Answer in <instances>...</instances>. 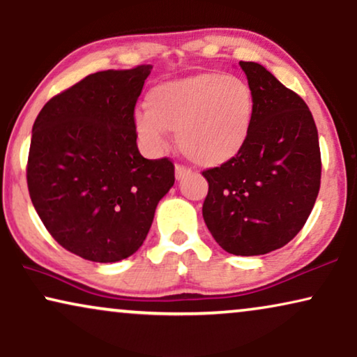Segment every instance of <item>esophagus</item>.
Wrapping results in <instances>:
<instances>
[{
    "instance_id": "34e87169",
    "label": "esophagus",
    "mask_w": 357,
    "mask_h": 357,
    "mask_svg": "<svg viewBox=\"0 0 357 357\" xmlns=\"http://www.w3.org/2000/svg\"><path fill=\"white\" fill-rule=\"evenodd\" d=\"M174 173H176V179H184L186 178V176H189L191 174V169H188L186 166H183V165H176V168H174Z\"/></svg>"
}]
</instances>
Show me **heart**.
I'll list each match as a JSON object with an SVG mask.
<instances>
[{"label": "heart", "mask_w": 357, "mask_h": 357, "mask_svg": "<svg viewBox=\"0 0 357 357\" xmlns=\"http://www.w3.org/2000/svg\"><path fill=\"white\" fill-rule=\"evenodd\" d=\"M146 111L135 112V130L151 153L166 146V130L192 163L217 168L235 160L248 142L255 114L253 93L231 75L197 73L153 86Z\"/></svg>", "instance_id": "obj_1"}]
</instances>
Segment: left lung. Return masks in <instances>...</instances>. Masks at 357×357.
Listing matches in <instances>:
<instances>
[{
	"mask_svg": "<svg viewBox=\"0 0 357 357\" xmlns=\"http://www.w3.org/2000/svg\"><path fill=\"white\" fill-rule=\"evenodd\" d=\"M253 93L251 132L230 163L202 171L204 222L227 253L258 256L287 245L315 206L321 156L305 101L255 61H240Z\"/></svg>",
	"mask_w": 357,
	"mask_h": 357,
	"instance_id": "left-lung-1",
	"label": "left lung"
}]
</instances>
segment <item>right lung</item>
I'll return each mask as SVG.
<instances>
[{
    "mask_svg": "<svg viewBox=\"0 0 357 357\" xmlns=\"http://www.w3.org/2000/svg\"><path fill=\"white\" fill-rule=\"evenodd\" d=\"M150 70L88 75L52 98L32 127L31 201L56 243L94 263L134 255L174 184L173 161L146 160L137 146L134 111Z\"/></svg>",
    "mask_w": 357,
    "mask_h": 357,
    "instance_id": "1",
    "label": "right lung"
}]
</instances>
